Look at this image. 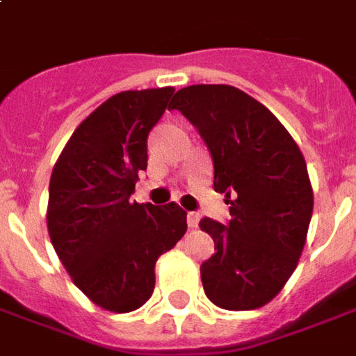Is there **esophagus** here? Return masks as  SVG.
I'll return each instance as SVG.
<instances>
[{
	"label": "esophagus",
	"instance_id": "esophagus-1",
	"mask_svg": "<svg viewBox=\"0 0 356 356\" xmlns=\"http://www.w3.org/2000/svg\"><path fill=\"white\" fill-rule=\"evenodd\" d=\"M198 221H200V216H198L196 212L186 213V223H188V227H191V229L198 227Z\"/></svg>",
	"mask_w": 356,
	"mask_h": 356
}]
</instances>
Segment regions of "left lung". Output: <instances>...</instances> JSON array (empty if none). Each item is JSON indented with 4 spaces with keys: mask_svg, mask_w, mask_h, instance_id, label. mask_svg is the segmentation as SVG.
<instances>
[{
    "mask_svg": "<svg viewBox=\"0 0 356 356\" xmlns=\"http://www.w3.org/2000/svg\"><path fill=\"white\" fill-rule=\"evenodd\" d=\"M179 109L213 160V188L231 198L227 225L204 218L216 252L200 266L206 297L225 310H254L283 289L307 243L314 195L307 161L270 109L229 84H195Z\"/></svg>",
    "mask_w": 356,
    "mask_h": 356,
    "instance_id": "obj_1",
    "label": "left lung"
}]
</instances>
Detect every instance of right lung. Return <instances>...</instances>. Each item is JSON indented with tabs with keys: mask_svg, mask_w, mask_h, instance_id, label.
<instances>
[{
	"mask_svg": "<svg viewBox=\"0 0 356 356\" xmlns=\"http://www.w3.org/2000/svg\"><path fill=\"white\" fill-rule=\"evenodd\" d=\"M175 88L119 92L74 129L57 158L48 233L84 295L109 312H133L152 297L156 262L186 231V212L131 202L148 165L146 138Z\"/></svg>",
	"mask_w": 356,
	"mask_h": 356,
	"instance_id": "add662e5",
	"label": "right lung"
}]
</instances>
